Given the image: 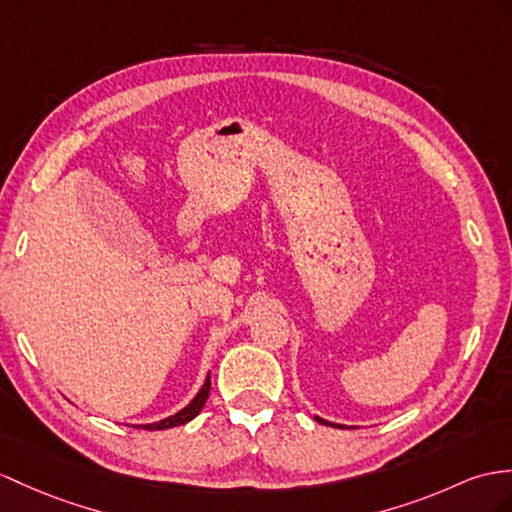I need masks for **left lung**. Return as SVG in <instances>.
<instances>
[{"label": "left lung", "instance_id": "8db88e82", "mask_svg": "<svg viewBox=\"0 0 512 512\" xmlns=\"http://www.w3.org/2000/svg\"><path fill=\"white\" fill-rule=\"evenodd\" d=\"M319 423H328V421H323V419H319V417H315ZM328 426H334V423H328ZM334 428H343V426H334Z\"/></svg>", "mask_w": 512, "mask_h": 512}]
</instances>
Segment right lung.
<instances>
[{"label":"right lung","instance_id":"1","mask_svg":"<svg viewBox=\"0 0 512 512\" xmlns=\"http://www.w3.org/2000/svg\"><path fill=\"white\" fill-rule=\"evenodd\" d=\"M208 393H210V376L206 378V382H204V386H202V391H199V393L195 395V400H193L189 406H186V408H182L180 413L171 415V417L162 419V421H156V423H145V426H136V428H145V430H167V428L184 426V423H189L193 417L199 415V410L204 408V404H206V400H208Z\"/></svg>","mask_w":512,"mask_h":512}]
</instances>
